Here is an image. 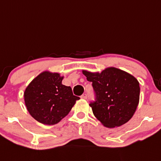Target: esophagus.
Returning a JSON list of instances; mask_svg holds the SVG:
<instances>
[{
	"instance_id": "34e87169",
	"label": "esophagus",
	"mask_w": 161,
	"mask_h": 161,
	"mask_svg": "<svg viewBox=\"0 0 161 161\" xmlns=\"http://www.w3.org/2000/svg\"><path fill=\"white\" fill-rule=\"evenodd\" d=\"M87 95L86 94V93H84V94L81 96V98H82V99H87Z\"/></svg>"
}]
</instances>
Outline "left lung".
I'll return each mask as SVG.
<instances>
[{
  "label": "left lung",
  "instance_id": "1",
  "mask_svg": "<svg viewBox=\"0 0 161 161\" xmlns=\"http://www.w3.org/2000/svg\"><path fill=\"white\" fill-rule=\"evenodd\" d=\"M92 82L95 100L92 112L105 126L114 128L126 124L135 112L140 100V84L125 71L111 67L101 73L83 71Z\"/></svg>",
  "mask_w": 161,
  "mask_h": 161
}]
</instances>
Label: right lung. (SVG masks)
<instances>
[{
  "label": "right lung",
  "mask_w": 161,
  "mask_h": 161,
  "mask_svg": "<svg viewBox=\"0 0 161 161\" xmlns=\"http://www.w3.org/2000/svg\"><path fill=\"white\" fill-rule=\"evenodd\" d=\"M58 73L45 71L32 81L25 92L28 111L37 121L54 125L69 114L80 97L73 95L71 87L62 85Z\"/></svg>",
  "instance_id": "obj_1"
}]
</instances>
